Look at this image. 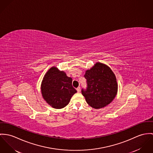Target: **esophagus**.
<instances>
[{
    "label": "esophagus",
    "instance_id": "obj_1",
    "mask_svg": "<svg viewBox=\"0 0 153 153\" xmlns=\"http://www.w3.org/2000/svg\"><path fill=\"white\" fill-rule=\"evenodd\" d=\"M77 92H80V87H78L77 88H76Z\"/></svg>",
    "mask_w": 153,
    "mask_h": 153
}]
</instances>
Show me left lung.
Masks as SVG:
<instances>
[{
	"label": "left lung",
	"instance_id": "8db88e82",
	"mask_svg": "<svg viewBox=\"0 0 153 153\" xmlns=\"http://www.w3.org/2000/svg\"><path fill=\"white\" fill-rule=\"evenodd\" d=\"M87 88L82 93L87 104L95 109L108 105L116 97L118 84L115 74L107 65L97 62L85 71Z\"/></svg>",
	"mask_w": 153,
	"mask_h": 153
}]
</instances>
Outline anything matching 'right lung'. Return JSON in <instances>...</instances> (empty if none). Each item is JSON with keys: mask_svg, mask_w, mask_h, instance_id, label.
I'll list each match as a JSON object with an SVG mask.
<instances>
[{"mask_svg": "<svg viewBox=\"0 0 153 153\" xmlns=\"http://www.w3.org/2000/svg\"><path fill=\"white\" fill-rule=\"evenodd\" d=\"M76 92L72 86V79L64 71L53 66L45 74L41 93L44 100L53 108L60 109L66 107Z\"/></svg>", "mask_w": 153, "mask_h": 153, "instance_id": "right-lung-1", "label": "right lung"}]
</instances>
